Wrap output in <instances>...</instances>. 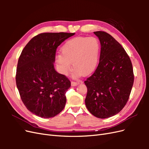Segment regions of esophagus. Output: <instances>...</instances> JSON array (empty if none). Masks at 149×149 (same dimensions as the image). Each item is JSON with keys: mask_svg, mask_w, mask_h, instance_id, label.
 <instances>
[{"mask_svg": "<svg viewBox=\"0 0 149 149\" xmlns=\"http://www.w3.org/2000/svg\"><path fill=\"white\" fill-rule=\"evenodd\" d=\"M79 84V82H74V81H71V84L72 86H77Z\"/></svg>", "mask_w": 149, "mask_h": 149, "instance_id": "obj_1", "label": "esophagus"}]
</instances>
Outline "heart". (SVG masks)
<instances>
[{
	"label": "heart",
	"instance_id": "obj_1",
	"mask_svg": "<svg viewBox=\"0 0 149 149\" xmlns=\"http://www.w3.org/2000/svg\"><path fill=\"white\" fill-rule=\"evenodd\" d=\"M61 55L56 56L60 73L67 75L74 69V77L89 75L96 69L100 60L101 44L95 37H77L67 41L61 48Z\"/></svg>",
	"mask_w": 149,
	"mask_h": 149
}]
</instances>
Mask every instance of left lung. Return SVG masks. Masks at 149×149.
<instances>
[{
    "instance_id": "left-lung-1",
    "label": "left lung",
    "mask_w": 149,
    "mask_h": 149,
    "mask_svg": "<svg viewBox=\"0 0 149 149\" xmlns=\"http://www.w3.org/2000/svg\"><path fill=\"white\" fill-rule=\"evenodd\" d=\"M101 43L98 66L84 83L85 104L96 118L113 116L127 103L134 83L131 61L120 44L104 31H94Z\"/></svg>"
}]
</instances>
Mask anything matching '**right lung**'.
Masks as SVG:
<instances>
[{
	"label": "right lung",
	"instance_id": "obj_1",
	"mask_svg": "<svg viewBox=\"0 0 149 149\" xmlns=\"http://www.w3.org/2000/svg\"><path fill=\"white\" fill-rule=\"evenodd\" d=\"M74 33H43L31 38L18 61L16 84L24 105L40 118H51L64 109L71 83L54 67L57 47Z\"/></svg>",
	"mask_w": 149,
	"mask_h": 149
}]
</instances>
